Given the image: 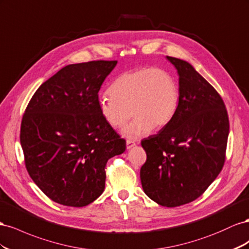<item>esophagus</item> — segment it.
I'll return each mask as SVG.
<instances>
[{"label":"esophagus","instance_id":"esophagus-1","mask_svg":"<svg viewBox=\"0 0 249 249\" xmlns=\"http://www.w3.org/2000/svg\"><path fill=\"white\" fill-rule=\"evenodd\" d=\"M134 146H136V143H134L133 141H130V140H127L126 141V147H127V149H130V148H132Z\"/></svg>","mask_w":249,"mask_h":249}]
</instances>
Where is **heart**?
<instances>
[{
    "instance_id": "obj_1",
    "label": "heart",
    "mask_w": 249,
    "mask_h": 249,
    "mask_svg": "<svg viewBox=\"0 0 249 249\" xmlns=\"http://www.w3.org/2000/svg\"><path fill=\"white\" fill-rule=\"evenodd\" d=\"M109 95L98 99V109L112 128L125 138L139 139L152 129L167 126L178 108L179 87L172 73L164 69L140 68L121 74L109 87Z\"/></svg>"
}]
</instances>
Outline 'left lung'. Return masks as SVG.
Listing matches in <instances>:
<instances>
[{
    "label": "left lung",
    "instance_id": "8db88e82",
    "mask_svg": "<svg viewBox=\"0 0 249 249\" xmlns=\"http://www.w3.org/2000/svg\"><path fill=\"white\" fill-rule=\"evenodd\" d=\"M167 59L179 76L178 108L159 133L141 142L147 160L140 174L150 199L174 208L201 196L222 170L230 122L217 90L189 62Z\"/></svg>",
    "mask_w": 249,
    "mask_h": 249
}]
</instances>
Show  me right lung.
Wrapping results in <instances>:
<instances>
[{
    "mask_svg": "<svg viewBox=\"0 0 249 249\" xmlns=\"http://www.w3.org/2000/svg\"><path fill=\"white\" fill-rule=\"evenodd\" d=\"M116 60L69 65L35 91L20 125V145L32 180L50 199L81 208L105 188V166L126 142L105 122L98 93Z\"/></svg>",
    "mask_w": 249,
    "mask_h": 249,
    "instance_id": "add662e5",
    "label": "right lung"
}]
</instances>
